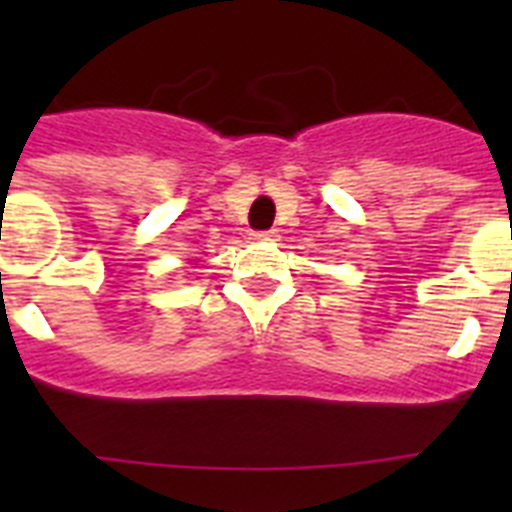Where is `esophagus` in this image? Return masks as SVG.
Masks as SVG:
<instances>
[{"instance_id": "1", "label": "esophagus", "mask_w": 512, "mask_h": 512, "mask_svg": "<svg viewBox=\"0 0 512 512\" xmlns=\"http://www.w3.org/2000/svg\"><path fill=\"white\" fill-rule=\"evenodd\" d=\"M277 238V230H259V233H253V241H277Z\"/></svg>"}]
</instances>
